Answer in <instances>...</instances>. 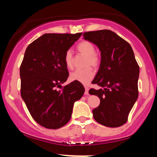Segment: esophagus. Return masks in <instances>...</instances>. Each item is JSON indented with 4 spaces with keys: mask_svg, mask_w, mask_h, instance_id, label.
<instances>
[{
    "mask_svg": "<svg viewBox=\"0 0 157 157\" xmlns=\"http://www.w3.org/2000/svg\"><path fill=\"white\" fill-rule=\"evenodd\" d=\"M85 94H89V87L88 86H85Z\"/></svg>",
    "mask_w": 157,
    "mask_h": 157,
    "instance_id": "1",
    "label": "esophagus"
}]
</instances>
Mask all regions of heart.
Here are the masks:
<instances>
[{
	"instance_id": "obj_1",
	"label": "heart",
	"mask_w": 157,
	"mask_h": 157,
	"mask_svg": "<svg viewBox=\"0 0 157 157\" xmlns=\"http://www.w3.org/2000/svg\"><path fill=\"white\" fill-rule=\"evenodd\" d=\"M77 49L80 53L86 56L83 69L75 70L70 74V80L72 81H77L82 84H88L93 79L94 72L93 69L89 66L97 68L100 66L101 59L98 54L95 52L94 45L88 40H82L79 43L77 46ZM64 60L66 66L68 68H72L74 66L73 54L71 49L66 52L64 56Z\"/></svg>"
}]
</instances>
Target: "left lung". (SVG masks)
<instances>
[{
  "label": "left lung",
  "instance_id": "1",
  "mask_svg": "<svg viewBox=\"0 0 157 157\" xmlns=\"http://www.w3.org/2000/svg\"><path fill=\"white\" fill-rule=\"evenodd\" d=\"M86 40L94 44L101 52V63L91 83L101 89H91L90 94L100 99L92 111L94 120L102 125L120 127L128 120L138 98L140 67L131 45L111 30L86 32Z\"/></svg>",
  "mask_w": 157,
  "mask_h": 157
}]
</instances>
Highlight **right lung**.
<instances>
[{
    "mask_svg": "<svg viewBox=\"0 0 157 157\" xmlns=\"http://www.w3.org/2000/svg\"><path fill=\"white\" fill-rule=\"evenodd\" d=\"M82 33L44 34L26 48L20 67L21 94L32 118L48 129L69 121L75 101L83 95L82 84L67 80L65 53Z\"/></svg>",
    "mask_w": 157,
    "mask_h": 157,
    "instance_id": "add662e5",
    "label": "right lung"
}]
</instances>
